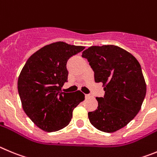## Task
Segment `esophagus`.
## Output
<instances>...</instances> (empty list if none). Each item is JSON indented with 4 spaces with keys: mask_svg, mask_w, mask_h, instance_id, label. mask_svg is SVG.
<instances>
[{
    "mask_svg": "<svg viewBox=\"0 0 157 157\" xmlns=\"http://www.w3.org/2000/svg\"><path fill=\"white\" fill-rule=\"evenodd\" d=\"M90 97H91V95H90V94H85L86 98H90Z\"/></svg>",
    "mask_w": 157,
    "mask_h": 157,
    "instance_id": "34e87169",
    "label": "esophagus"
}]
</instances>
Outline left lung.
<instances>
[{"label": "left lung", "instance_id": "8db88e82", "mask_svg": "<svg viewBox=\"0 0 157 157\" xmlns=\"http://www.w3.org/2000/svg\"><path fill=\"white\" fill-rule=\"evenodd\" d=\"M102 83L105 95L96 98L98 108L88 113L98 130L112 133L125 127L141 109L146 94L142 68L135 56L116 45L91 46L82 52Z\"/></svg>", "mask_w": 157, "mask_h": 157}]
</instances>
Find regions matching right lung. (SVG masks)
Listing matches in <instances>:
<instances>
[{"label":"right lung","instance_id":"add662e5","mask_svg":"<svg viewBox=\"0 0 157 157\" xmlns=\"http://www.w3.org/2000/svg\"><path fill=\"white\" fill-rule=\"evenodd\" d=\"M85 47L63 41L45 45L28 59L18 79L22 109L39 128L53 132L66 127L84 100L80 91L62 92L67 82L66 63Z\"/></svg>","mask_w":157,"mask_h":157}]
</instances>
